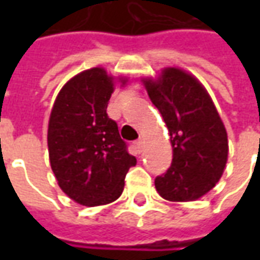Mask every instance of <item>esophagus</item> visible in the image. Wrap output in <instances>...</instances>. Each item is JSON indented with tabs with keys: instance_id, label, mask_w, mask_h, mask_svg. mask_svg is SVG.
I'll return each instance as SVG.
<instances>
[{
	"instance_id": "obj_1",
	"label": "esophagus",
	"mask_w": 260,
	"mask_h": 260,
	"mask_svg": "<svg viewBox=\"0 0 260 260\" xmlns=\"http://www.w3.org/2000/svg\"><path fill=\"white\" fill-rule=\"evenodd\" d=\"M135 147H136V150L141 153L142 149H143V141H142V139H139V141H136L135 142Z\"/></svg>"
}]
</instances>
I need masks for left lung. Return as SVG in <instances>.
<instances>
[{"label": "left lung", "instance_id": "1", "mask_svg": "<svg viewBox=\"0 0 260 260\" xmlns=\"http://www.w3.org/2000/svg\"><path fill=\"white\" fill-rule=\"evenodd\" d=\"M147 94L161 114L173 145V161L154 180L161 198L199 199L223 174L229 141L223 121L206 89L192 75L166 68L157 80L145 79Z\"/></svg>", "mask_w": 260, "mask_h": 260}]
</instances>
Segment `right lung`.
Listing matches in <instances>:
<instances>
[{"mask_svg":"<svg viewBox=\"0 0 260 260\" xmlns=\"http://www.w3.org/2000/svg\"><path fill=\"white\" fill-rule=\"evenodd\" d=\"M113 91V78L104 69L83 71L65 83L50 115L51 169L59 188L83 206L117 201L125 175L136 164L118 125L107 115Z\"/></svg>","mask_w":260,"mask_h":260,"instance_id":"obj_1","label":"right lung"}]
</instances>
